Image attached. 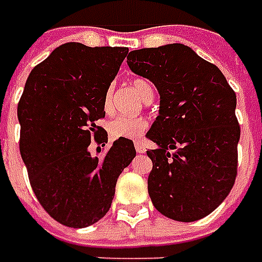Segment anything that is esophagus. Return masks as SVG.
<instances>
[{"label":"esophagus","instance_id":"34e87169","mask_svg":"<svg viewBox=\"0 0 262 262\" xmlns=\"http://www.w3.org/2000/svg\"><path fill=\"white\" fill-rule=\"evenodd\" d=\"M135 149H137V152H140V154H144L146 151L145 146L142 145L141 142H135Z\"/></svg>","mask_w":262,"mask_h":262}]
</instances>
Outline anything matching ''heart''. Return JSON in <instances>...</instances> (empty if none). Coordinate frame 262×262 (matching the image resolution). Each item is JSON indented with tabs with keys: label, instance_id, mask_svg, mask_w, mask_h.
I'll use <instances>...</instances> for the list:
<instances>
[{
	"label": "heart",
	"instance_id": "b5f03b06",
	"mask_svg": "<svg viewBox=\"0 0 262 262\" xmlns=\"http://www.w3.org/2000/svg\"><path fill=\"white\" fill-rule=\"evenodd\" d=\"M131 86L134 92L140 96L142 101H151L154 97V87L144 77H134L131 80ZM103 108L107 114L113 113V86H110L103 97ZM108 134L113 138H127V140H138L141 135L148 129V121L142 117L129 118V117H116L107 124Z\"/></svg>",
	"mask_w": 262,
	"mask_h": 262
}]
</instances>
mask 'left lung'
<instances>
[{
  "label": "left lung",
  "mask_w": 262,
  "mask_h": 262,
  "mask_svg": "<svg viewBox=\"0 0 262 262\" xmlns=\"http://www.w3.org/2000/svg\"><path fill=\"white\" fill-rule=\"evenodd\" d=\"M127 59L161 94L159 116L146 133L158 144L146 151L152 203L176 222L199 220L227 198L237 176L234 90L216 64L181 43L133 51Z\"/></svg>",
  "instance_id": "1"
}]
</instances>
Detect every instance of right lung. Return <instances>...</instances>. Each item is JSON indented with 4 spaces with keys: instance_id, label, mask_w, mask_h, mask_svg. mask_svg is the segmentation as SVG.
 Instances as JSON below:
<instances>
[{
    "instance_id": "1",
    "label": "right lung",
    "mask_w": 262,
    "mask_h": 262,
    "mask_svg": "<svg viewBox=\"0 0 262 262\" xmlns=\"http://www.w3.org/2000/svg\"><path fill=\"white\" fill-rule=\"evenodd\" d=\"M128 48L69 42L32 69L18 103L19 151L39 203L63 226L81 229L110 210L118 176L135 157L118 138L92 157V140L107 144L103 97ZM101 149H98V152Z\"/></svg>"
}]
</instances>
